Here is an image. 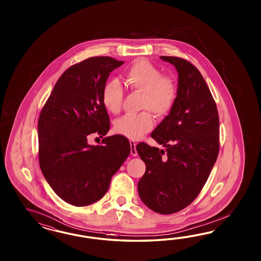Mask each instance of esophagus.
Returning <instances> with one entry per match:
<instances>
[{
    "mask_svg": "<svg viewBox=\"0 0 261 261\" xmlns=\"http://www.w3.org/2000/svg\"><path fill=\"white\" fill-rule=\"evenodd\" d=\"M130 145H131V155L134 156V157H137L138 156V152H137V149H136L137 143L134 141H130Z\"/></svg>",
    "mask_w": 261,
    "mask_h": 261,
    "instance_id": "obj_1",
    "label": "esophagus"
}]
</instances>
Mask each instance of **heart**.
I'll list each match as a JSON object with an SVG mask.
<instances>
[{"label":"heart","instance_id":"obj_1","mask_svg":"<svg viewBox=\"0 0 261 261\" xmlns=\"http://www.w3.org/2000/svg\"><path fill=\"white\" fill-rule=\"evenodd\" d=\"M127 87L142 93V110L152 111L157 117H165L172 110L178 95L176 81L163 75L162 71L144 59L132 64L124 73ZM123 99V91L119 81L109 80L104 85L102 102L105 109L112 114L119 112ZM154 125L148 111L139 114H127L115 121V131L130 140H139L148 133Z\"/></svg>","mask_w":261,"mask_h":261}]
</instances>
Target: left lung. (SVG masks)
Masks as SVG:
<instances>
[{
  "label": "left lung",
  "mask_w": 261,
  "mask_h": 261,
  "mask_svg": "<svg viewBox=\"0 0 261 261\" xmlns=\"http://www.w3.org/2000/svg\"><path fill=\"white\" fill-rule=\"evenodd\" d=\"M160 58L178 72V95L172 110L151 134L166 149L144 142L137 145L146 166L138 191L153 212L171 214L190 205L208 178L219 152V117L197 68L179 57Z\"/></svg>",
  "instance_id": "1"
}]
</instances>
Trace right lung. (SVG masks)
Here are the masks:
<instances>
[{
  "label": "right lung",
  "mask_w": 261,
  "mask_h": 261,
  "mask_svg": "<svg viewBox=\"0 0 261 261\" xmlns=\"http://www.w3.org/2000/svg\"><path fill=\"white\" fill-rule=\"evenodd\" d=\"M123 61L91 57L69 68L57 80L38 120L39 165L50 188L65 202L89 205L105 195L111 178L130 154L121 135L90 145L88 135L108 133L110 119L102 91L111 71Z\"/></svg>",
  "instance_id": "1"
}]
</instances>
